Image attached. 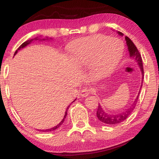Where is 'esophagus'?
I'll list each match as a JSON object with an SVG mask.
<instances>
[{
  "mask_svg": "<svg viewBox=\"0 0 159 159\" xmlns=\"http://www.w3.org/2000/svg\"><path fill=\"white\" fill-rule=\"evenodd\" d=\"M90 90L89 89H88V88H84V89H83L81 90V91H80V95H81L82 97H87L88 95L90 94Z\"/></svg>",
  "mask_w": 159,
  "mask_h": 159,
  "instance_id": "obj_1",
  "label": "esophagus"
}]
</instances>
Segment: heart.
Here are the masks:
<instances>
[{
	"label": "heart",
	"mask_w": 159,
	"mask_h": 159,
	"mask_svg": "<svg viewBox=\"0 0 159 159\" xmlns=\"http://www.w3.org/2000/svg\"><path fill=\"white\" fill-rule=\"evenodd\" d=\"M123 53L124 44L121 40L102 34L80 39L70 49V55L75 62L81 65L92 63V71L101 77L114 71Z\"/></svg>",
	"instance_id": "obj_1"
}]
</instances>
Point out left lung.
I'll return each instance as SVG.
<instances>
[{"label": "left lung", "mask_w": 159, "mask_h": 159, "mask_svg": "<svg viewBox=\"0 0 159 159\" xmlns=\"http://www.w3.org/2000/svg\"><path fill=\"white\" fill-rule=\"evenodd\" d=\"M117 34L120 35V36H123L122 32H117ZM125 40H126V44H127L128 51L129 53V57L131 59H133L134 61L137 63L139 67L140 68L141 72H142V83L141 84V87L139 90L137 96L136 97L135 100L134 102L129 107H128L127 109H125V111L121 112H117V113H113V114H110V113H107V112L105 111V110L103 109L102 107L99 104L98 107V110L96 112V116L98 117V120L100 121L101 123L105 125H116L119 124V123L125 121L127 118L129 117L131 113L133 111V110L135 108L136 104L138 101V98L139 95L140 90L142 89V84H143V64H142V57H141V54L139 52L137 48L136 47L134 44L133 43L132 40H131L129 37L127 36L125 37Z\"/></svg>", "instance_id": "1"}]
</instances>
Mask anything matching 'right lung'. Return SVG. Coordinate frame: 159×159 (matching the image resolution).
I'll return each mask as SVG.
<instances>
[{
    "label": "right lung",
    "mask_w": 159,
    "mask_h": 159,
    "mask_svg": "<svg viewBox=\"0 0 159 159\" xmlns=\"http://www.w3.org/2000/svg\"><path fill=\"white\" fill-rule=\"evenodd\" d=\"M49 39H52V38H48V37H46V39H40L39 37H35V38H34V39H29V40H27V41H26V42H25L24 43H22L20 46L19 47V48L18 49H17L16 51V52H15V54H14V56L15 55H16L17 53V52L19 51V50H20L21 49H23V48H25V47L26 46H27V45L28 44H31L32 42L33 41H36V40H39V41H44V40H49ZM76 100V98H75V99L74 100V101L73 102H74L75 100ZM69 106L67 107V108H66V111H65V114H64V118H63L62 119V120L61 121V122H60L59 124H58L57 125H56V126H54V127H52V128H50V129H38V130H39L40 132H52V131H54V130H55V129H58V128H59L60 126H61L63 123H64V120H65V118H66V115H67V111H68V109H69Z\"/></svg>",
    "instance_id": "right-lung-1"
}]
</instances>
